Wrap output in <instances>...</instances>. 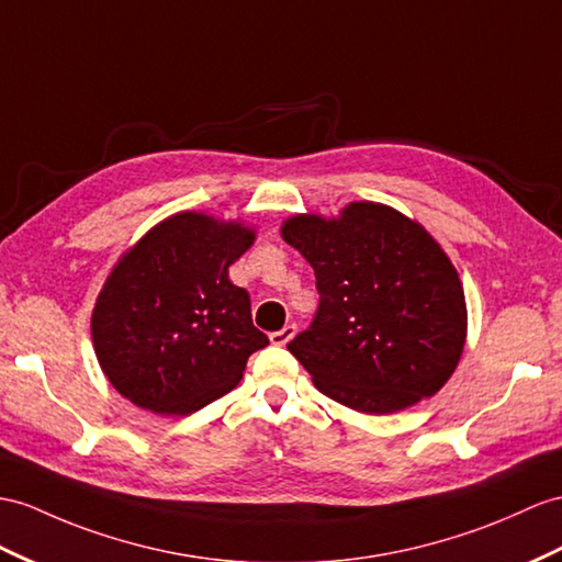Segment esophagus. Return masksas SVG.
<instances>
[{
	"label": "esophagus",
	"mask_w": 562,
	"mask_h": 562,
	"mask_svg": "<svg viewBox=\"0 0 562 562\" xmlns=\"http://www.w3.org/2000/svg\"><path fill=\"white\" fill-rule=\"evenodd\" d=\"M295 331H297V326L295 324H285L281 331H273V334H269V340L273 346H285L289 344V340L295 336Z\"/></svg>",
	"instance_id": "esophagus-1"
}]
</instances>
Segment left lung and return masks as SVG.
<instances>
[{
    "label": "left lung",
    "mask_w": 562,
    "mask_h": 562,
    "mask_svg": "<svg viewBox=\"0 0 562 562\" xmlns=\"http://www.w3.org/2000/svg\"><path fill=\"white\" fill-rule=\"evenodd\" d=\"M317 277L319 307L289 350L328 398L389 415L453 374L468 336L456 267L427 231L386 204L338 218L297 214L281 228Z\"/></svg>",
    "instance_id": "8db88e82"
}]
</instances>
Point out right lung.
<instances>
[{
  "instance_id": "add662e5",
  "label": "right lung",
  "mask_w": 562,
  "mask_h": 562,
  "mask_svg": "<svg viewBox=\"0 0 562 562\" xmlns=\"http://www.w3.org/2000/svg\"><path fill=\"white\" fill-rule=\"evenodd\" d=\"M255 234L198 212L157 224L119 259L92 312V344L112 386L159 415H190L243 379L269 346L228 267Z\"/></svg>"
}]
</instances>
